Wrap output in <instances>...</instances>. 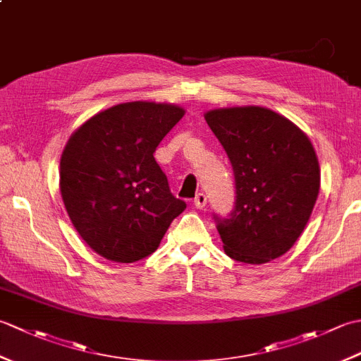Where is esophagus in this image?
Instances as JSON below:
<instances>
[{
    "label": "esophagus",
    "mask_w": 361,
    "mask_h": 361,
    "mask_svg": "<svg viewBox=\"0 0 361 361\" xmlns=\"http://www.w3.org/2000/svg\"><path fill=\"white\" fill-rule=\"evenodd\" d=\"M206 202H208V198H206V195L203 192L197 194L195 198H194V204H195L197 209H203L206 206Z\"/></svg>",
    "instance_id": "obj_1"
}]
</instances>
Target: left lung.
<instances>
[{"mask_svg":"<svg viewBox=\"0 0 361 361\" xmlns=\"http://www.w3.org/2000/svg\"><path fill=\"white\" fill-rule=\"evenodd\" d=\"M231 161L235 202L228 217L214 214L226 255L265 264L293 247L319 192L313 145L287 118L262 106L204 114Z\"/></svg>","mask_w":361,"mask_h":361,"instance_id":"1","label":"left lung"}]
</instances>
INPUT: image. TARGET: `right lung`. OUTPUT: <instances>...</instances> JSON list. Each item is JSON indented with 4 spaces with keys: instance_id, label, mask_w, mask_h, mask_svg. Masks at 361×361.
Returning <instances> with one entry per match:
<instances>
[{
    "instance_id": "right-lung-1",
    "label": "right lung",
    "mask_w": 361,
    "mask_h": 361,
    "mask_svg": "<svg viewBox=\"0 0 361 361\" xmlns=\"http://www.w3.org/2000/svg\"><path fill=\"white\" fill-rule=\"evenodd\" d=\"M183 114L171 104H119L70 137L60 192L74 228L97 255L121 264L150 256L186 209L153 157Z\"/></svg>"
}]
</instances>
